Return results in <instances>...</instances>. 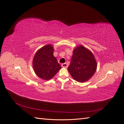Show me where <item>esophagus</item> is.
<instances>
[{
	"label": "esophagus",
	"mask_w": 124,
	"mask_h": 124,
	"mask_svg": "<svg viewBox=\"0 0 124 124\" xmlns=\"http://www.w3.org/2000/svg\"><path fill=\"white\" fill-rule=\"evenodd\" d=\"M61 66L62 67H65V68H67V67H68V65H67V64H66V63H63V64H62V65H61Z\"/></svg>",
	"instance_id": "obj_1"
}]
</instances>
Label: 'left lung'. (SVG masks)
<instances>
[{
  "mask_svg": "<svg viewBox=\"0 0 124 124\" xmlns=\"http://www.w3.org/2000/svg\"><path fill=\"white\" fill-rule=\"evenodd\" d=\"M96 67V62L92 52L81 45L74 50L68 70L74 80L83 82L93 75Z\"/></svg>",
  "mask_w": 124,
  "mask_h": 124,
  "instance_id": "1",
  "label": "left lung"
}]
</instances>
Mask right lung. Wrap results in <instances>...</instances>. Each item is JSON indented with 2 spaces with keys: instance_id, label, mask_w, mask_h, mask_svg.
<instances>
[{
  "instance_id": "1",
  "label": "right lung",
  "mask_w": 124,
  "mask_h": 124,
  "mask_svg": "<svg viewBox=\"0 0 124 124\" xmlns=\"http://www.w3.org/2000/svg\"><path fill=\"white\" fill-rule=\"evenodd\" d=\"M54 49L51 45H47L39 50L36 53L32 65L38 76L44 80L53 78L61 67L53 56Z\"/></svg>"
}]
</instances>
